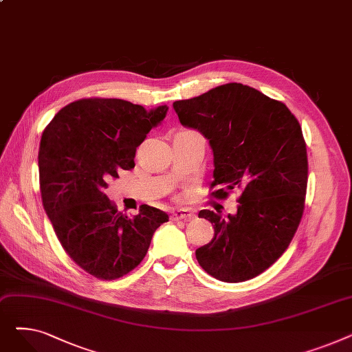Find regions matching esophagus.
Wrapping results in <instances>:
<instances>
[{
  "instance_id": "esophagus-1",
  "label": "esophagus",
  "mask_w": 352,
  "mask_h": 352,
  "mask_svg": "<svg viewBox=\"0 0 352 352\" xmlns=\"http://www.w3.org/2000/svg\"><path fill=\"white\" fill-rule=\"evenodd\" d=\"M195 217L194 212H191L190 210H186V208H181V210H177V211H173L171 214V219L173 221H177V219H192Z\"/></svg>"
}]
</instances>
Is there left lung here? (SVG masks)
<instances>
[{"instance_id": "obj_1", "label": "left lung", "mask_w": 352, "mask_h": 352, "mask_svg": "<svg viewBox=\"0 0 352 352\" xmlns=\"http://www.w3.org/2000/svg\"><path fill=\"white\" fill-rule=\"evenodd\" d=\"M173 107L184 126L210 141L211 186L224 187L212 195L243 191L234 215L199 211L214 236L195 251L198 264L219 281L251 280L284 254L304 212L308 160L300 122L285 104L238 82Z\"/></svg>"}]
</instances>
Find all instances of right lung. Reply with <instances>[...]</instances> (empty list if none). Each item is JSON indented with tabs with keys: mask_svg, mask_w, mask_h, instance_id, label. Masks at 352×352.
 <instances>
[{
	"mask_svg": "<svg viewBox=\"0 0 352 352\" xmlns=\"http://www.w3.org/2000/svg\"><path fill=\"white\" fill-rule=\"evenodd\" d=\"M166 111L118 98L78 100L44 129L38 153L44 210L65 252L97 278L117 280L134 270L155 230L168 221L150 206L129 218L104 192L111 177L134 168L137 146Z\"/></svg>",
	"mask_w": 352,
	"mask_h": 352,
	"instance_id": "add662e5",
	"label": "right lung"
}]
</instances>
